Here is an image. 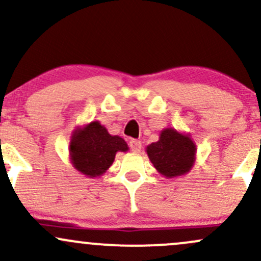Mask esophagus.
<instances>
[{"instance_id":"34e87169","label":"esophagus","mask_w":261,"mask_h":261,"mask_svg":"<svg viewBox=\"0 0 261 261\" xmlns=\"http://www.w3.org/2000/svg\"><path fill=\"white\" fill-rule=\"evenodd\" d=\"M128 146H130L131 151H133L134 153H139L140 151H141V142L139 141V140H130L128 141Z\"/></svg>"}]
</instances>
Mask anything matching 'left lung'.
I'll list each match as a JSON object with an SVG mask.
<instances>
[{"mask_svg": "<svg viewBox=\"0 0 261 261\" xmlns=\"http://www.w3.org/2000/svg\"><path fill=\"white\" fill-rule=\"evenodd\" d=\"M146 152L157 172L166 178H174L192 170L197 147L191 135L166 127L160 134L159 141L146 147Z\"/></svg>", "mask_w": 261, "mask_h": 261, "instance_id": "left-lung-1", "label": "left lung"}]
</instances>
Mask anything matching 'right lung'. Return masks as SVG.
I'll use <instances>...</instances> for the list:
<instances>
[{
  "label": "right lung",
  "mask_w": 261,
  "mask_h": 261,
  "mask_svg": "<svg viewBox=\"0 0 261 261\" xmlns=\"http://www.w3.org/2000/svg\"><path fill=\"white\" fill-rule=\"evenodd\" d=\"M128 146L120 136H113L99 121L76 127L69 142L73 167L89 178L102 176L113 165L117 152H126Z\"/></svg>",
  "instance_id": "obj_1"
}]
</instances>
